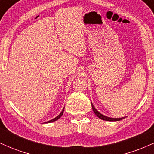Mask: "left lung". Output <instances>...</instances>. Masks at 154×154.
Listing matches in <instances>:
<instances>
[{
	"instance_id": "1",
	"label": "left lung",
	"mask_w": 154,
	"mask_h": 154,
	"mask_svg": "<svg viewBox=\"0 0 154 154\" xmlns=\"http://www.w3.org/2000/svg\"><path fill=\"white\" fill-rule=\"evenodd\" d=\"M91 105H92V108H93V111H94V113L95 114V115L98 116V118H100V119H103V120H106V121H112V122H114V121H119V120H122V119H125V117H122V118H111V117H108V116H104V115H103V114H100V112H98V111L95 109V107L93 106V104H91Z\"/></svg>"
}]
</instances>
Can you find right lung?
Returning a JSON list of instances; mask_svg holds the SVG:
<instances>
[{
	"label": "right lung",
	"instance_id": "1",
	"mask_svg": "<svg viewBox=\"0 0 154 154\" xmlns=\"http://www.w3.org/2000/svg\"><path fill=\"white\" fill-rule=\"evenodd\" d=\"M63 110H64V109H63V110H62V111H61V114H60L59 116H56V118H54V119H51V120H50V121L47 122H46V123H50V122H55V121H56V120H57V119H59V118H60V117H61V116L63 115Z\"/></svg>",
	"mask_w": 154,
	"mask_h": 154
}]
</instances>
